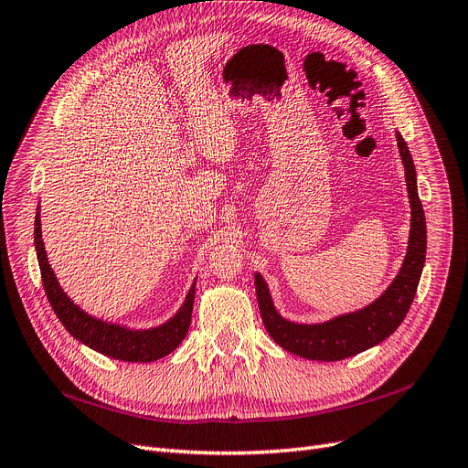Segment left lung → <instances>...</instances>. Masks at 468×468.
Returning a JSON list of instances; mask_svg holds the SVG:
<instances>
[{
    "mask_svg": "<svg viewBox=\"0 0 468 468\" xmlns=\"http://www.w3.org/2000/svg\"><path fill=\"white\" fill-rule=\"evenodd\" d=\"M397 146L405 167V181L410 202V231L407 256L391 285L376 301L355 313L335 316L320 324H299L285 320L273 306L268 283L254 273L256 299L270 337L285 351L308 358L334 362L367 351L388 339L405 320L426 261V218L419 198L417 169L401 133H395Z\"/></svg>",
    "mask_w": 468,
    "mask_h": 468,
    "instance_id": "8db88e82",
    "label": "left lung"
}]
</instances>
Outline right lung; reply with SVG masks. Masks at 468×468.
<instances>
[{
    "instance_id": "1",
    "label": "right lung",
    "mask_w": 468,
    "mask_h": 468,
    "mask_svg": "<svg viewBox=\"0 0 468 468\" xmlns=\"http://www.w3.org/2000/svg\"><path fill=\"white\" fill-rule=\"evenodd\" d=\"M34 247H37L42 283L51 308H54L56 316L65 325V330L84 343L86 347L115 360L152 362L176 351L185 339L190 325V316H193L197 280L190 285L181 308L167 322L148 327V330H131L127 325L103 322L96 316H90L67 297V292L61 289L54 270H51L48 262L42 240L40 206L37 218H34Z\"/></svg>"
}]
</instances>
